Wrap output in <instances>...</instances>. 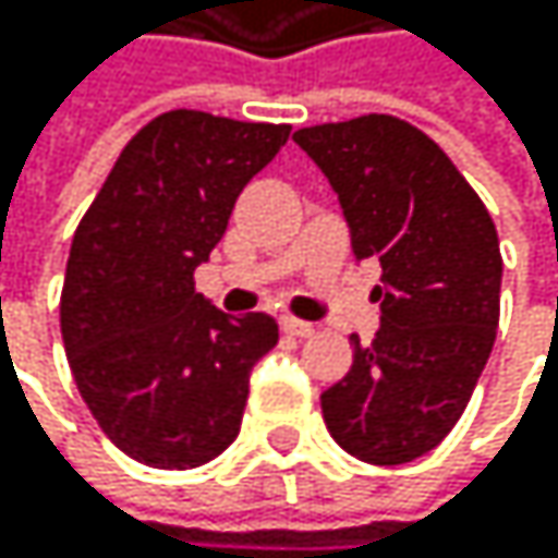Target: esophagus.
Listing matches in <instances>:
<instances>
[{"mask_svg": "<svg viewBox=\"0 0 558 558\" xmlns=\"http://www.w3.org/2000/svg\"><path fill=\"white\" fill-rule=\"evenodd\" d=\"M281 328L294 338H311L314 335V325H307V320H298V317H281Z\"/></svg>", "mask_w": 558, "mask_h": 558, "instance_id": "obj_1", "label": "esophagus"}]
</instances>
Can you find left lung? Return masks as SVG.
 <instances>
[{"instance_id": "8db88e82", "label": "left lung", "mask_w": 558, "mask_h": 558, "mask_svg": "<svg viewBox=\"0 0 558 558\" xmlns=\"http://www.w3.org/2000/svg\"><path fill=\"white\" fill-rule=\"evenodd\" d=\"M294 143L328 177L357 260L381 267V328L320 395L331 438L372 465L415 462L456 428L496 344L502 254L485 204L412 123L357 117Z\"/></svg>"}]
</instances>
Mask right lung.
Masks as SVG:
<instances>
[{
	"label": "right lung",
	"mask_w": 558,
	"mask_h": 558,
	"mask_svg": "<svg viewBox=\"0 0 558 558\" xmlns=\"http://www.w3.org/2000/svg\"><path fill=\"white\" fill-rule=\"evenodd\" d=\"M291 126L197 110L149 120L76 227L59 328L83 401L130 459L197 469L238 438L270 314L230 317L194 288L241 190Z\"/></svg>",
	"instance_id": "right-lung-1"
}]
</instances>
